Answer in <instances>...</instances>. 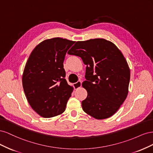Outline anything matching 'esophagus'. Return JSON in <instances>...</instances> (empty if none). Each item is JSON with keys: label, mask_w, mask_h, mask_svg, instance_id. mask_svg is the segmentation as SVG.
<instances>
[{"label": "esophagus", "mask_w": 153, "mask_h": 153, "mask_svg": "<svg viewBox=\"0 0 153 153\" xmlns=\"http://www.w3.org/2000/svg\"><path fill=\"white\" fill-rule=\"evenodd\" d=\"M81 86H82V81L80 80L78 81L77 82L75 83V84H73V87L75 88V89H78V88L81 87Z\"/></svg>", "instance_id": "esophagus-1"}]
</instances>
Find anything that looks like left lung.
<instances>
[{"label": "left lung", "instance_id": "8db88e82", "mask_svg": "<svg viewBox=\"0 0 153 153\" xmlns=\"http://www.w3.org/2000/svg\"><path fill=\"white\" fill-rule=\"evenodd\" d=\"M68 53L80 57L87 66L83 110L96 119L112 116L128 94L130 69L121 51L110 41L96 38L76 41Z\"/></svg>", "mask_w": 153, "mask_h": 153}]
</instances>
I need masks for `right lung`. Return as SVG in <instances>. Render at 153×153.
Masks as SVG:
<instances>
[{
	"mask_svg": "<svg viewBox=\"0 0 153 153\" xmlns=\"http://www.w3.org/2000/svg\"><path fill=\"white\" fill-rule=\"evenodd\" d=\"M75 41L62 38L43 41L32 50L22 75V84L32 108L45 118L66 109L73 87L65 79L64 60Z\"/></svg>",
	"mask_w": 153,
	"mask_h": 153,
	"instance_id": "1",
	"label": "right lung"
}]
</instances>
